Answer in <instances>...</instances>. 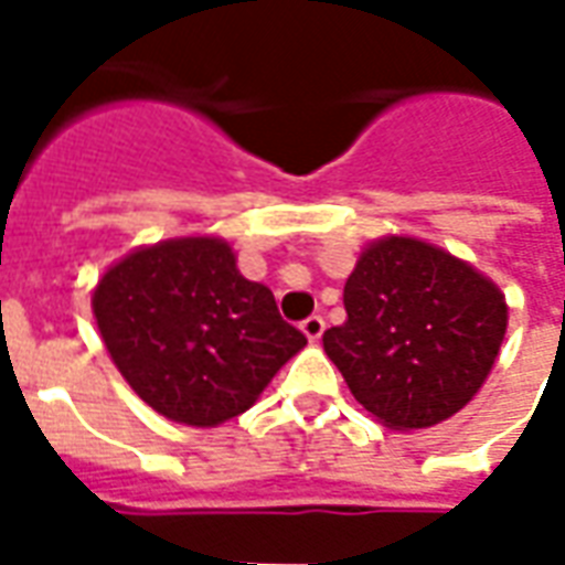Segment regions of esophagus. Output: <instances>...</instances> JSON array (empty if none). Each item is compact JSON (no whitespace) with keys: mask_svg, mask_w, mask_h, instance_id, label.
<instances>
[{"mask_svg":"<svg viewBox=\"0 0 565 565\" xmlns=\"http://www.w3.org/2000/svg\"><path fill=\"white\" fill-rule=\"evenodd\" d=\"M323 330H327V323H323L320 315H311V318L302 320V332H306L311 342H318L320 335H323Z\"/></svg>","mask_w":565,"mask_h":565,"instance_id":"obj_1","label":"esophagus"}]
</instances>
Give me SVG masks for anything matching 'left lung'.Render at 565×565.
<instances>
[{"instance_id": "obj_1", "label": "left lung", "mask_w": 565, "mask_h": 565, "mask_svg": "<svg viewBox=\"0 0 565 565\" xmlns=\"http://www.w3.org/2000/svg\"><path fill=\"white\" fill-rule=\"evenodd\" d=\"M323 351L354 399L393 429L457 415L493 369L509 308L493 281L417 238H381L344 284Z\"/></svg>"}]
</instances>
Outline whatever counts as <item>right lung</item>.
<instances>
[{
  "instance_id": "obj_1",
  "label": "right lung",
  "mask_w": 565,
  "mask_h": 565,
  "mask_svg": "<svg viewBox=\"0 0 565 565\" xmlns=\"http://www.w3.org/2000/svg\"><path fill=\"white\" fill-rule=\"evenodd\" d=\"M93 315L108 354L169 420L214 426L257 403L306 348L269 287L247 281L221 238H174L105 271Z\"/></svg>"
}]
</instances>
